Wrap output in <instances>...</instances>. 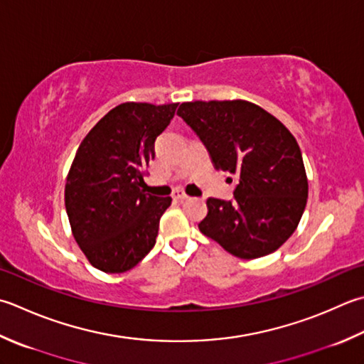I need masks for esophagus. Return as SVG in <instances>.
I'll use <instances>...</instances> for the list:
<instances>
[{
  "label": "esophagus",
  "instance_id": "obj_1",
  "mask_svg": "<svg viewBox=\"0 0 364 364\" xmlns=\"http://www.w3.org/2000/svg\"><path fill=\"white\" fill-rule=\"evenodd\" d=\"M173 198H176V200H186V198H188V194H186V192H184L183 189H176L175 192H173Z\"/></svg>",
  "mask_w": 364,
  "mask_h": 364
}]
</instances>
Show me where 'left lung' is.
<instances>
[{"label": "left lung", "instance_id": "obj_1", "mask_svg": "<svg viewBox=\"0 0 364 364\" xmlns=\"http://www.w3.org/2000/svg\"><path fill=\"white\" fill-rule=\"evenodd\" d=\"M176 113L200 137L215 168L238 180L233 200H206L200 232L240 259L279 249L308 202V176L291 132L243 99L183 102Z\"/></svg>", "mask_w": 364, "mask_h": 364}]
</instances>
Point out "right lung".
Listing matches in <instances>:
<instances>
[{
  "label": "right lung",
  "instance_id": "add662e5",
  "mask_svg": "<svg viewBox=\"0 0 364 364\" xmlns=\"http://www.w3.org/2000/svg\"><path fill=\"white\" fill-rule=\"evenodd\" d=\"M178 104L124 102L87 134L64 188L70 230L92 267L124 273L151 251L172 197L145 192L154 141Z\"/></svg>",
  "mask_w": 364,
  "mask_h": 364
}]
</instances>
